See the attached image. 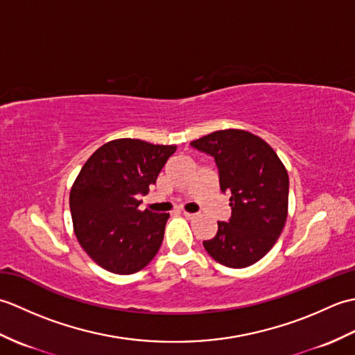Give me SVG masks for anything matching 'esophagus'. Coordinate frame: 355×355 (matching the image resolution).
Returning a JSON list of instances; mask_svg holds the SVG:
<instances>
[{"mask_svg": "<svg viewBox=\"0 0 355 355\" xmlns=\"http://www.w3.org/2000/svg\"><path fill=\"white\" fill-rule=\"evenodd\" d=\"M183 215L187 218V220H193V218L197 216L195 214H189V212H183Z\"/></svg>", "mask_w": 355, "mask_h": 355, "instance_id": "34e87169", "label": "esophagus"}]
</instances>
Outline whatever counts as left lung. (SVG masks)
Instances as JSON below:
<instances>
[{
	"label": "left lung",
	"instance_id": "8db88e82",
	"mask_svg": "<svg viewBox=\"0 0 355 355\" xmlns=\"http://www.w3.org/2000/svg\"><path fill=\"white\" fill-rule=\"evenodd\" d=\"M215 158L220 187L230 195L232 216L202 241L212 258L244 268L263 258L281 236L288 214V173L267 141L243 130H223L191 141Z\"/></svg>",
	"mask_w": 355,
	"mask_h": 355
}]
</instances>
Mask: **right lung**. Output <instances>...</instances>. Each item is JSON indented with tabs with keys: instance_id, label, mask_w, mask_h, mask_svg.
<instances>
[{
	"instance_id": "obj_1",
	"label": "right lung",
	"mask_w": 355,
	"mask_h": 355,
	"mask_svg": "<svg viewBox=\"0 0 355 355\" xmlns=\"http://www.w3.org/2000/svg\"><path fill=\"white\" fill-rule=\"evenodd\" d=\"M173 145L139 139L105 143L82 166L70 192L71 220L79 244L97 266L132 275L157 254L169 214L140 210Z\"/></svg>"
}]
</instances>
